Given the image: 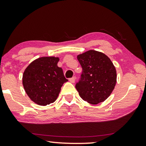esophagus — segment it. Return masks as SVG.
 Here are the masks:
<instances>
[{"mask_svg": "<svg viewBox=\"0 0 146 146\" xmlns=\"http://www.w3.org/2000/svg\"><path fill=\"white\" fill-rule=\"evenodd\" d=\"M75 80H76V78L74 77H72V78H71L69 79V81L71 83H74Z\"/></svg>", "mask_w": 146, "mask_h": 146, "instance_id": "1", "label": "esophagus"}]
</instances>
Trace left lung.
<instances>
[{
	"instance_id": "obj_1",
	"label": "left lung",
	"mask_w": 146,
	"mask_h": 146,
	"mask_svg": "<svg viewBox=\"0 0 146 146\" xmlns=\"http://www.w3.org/2000/svg\"><path fill=\"white\" fill-rule=\"evenodd\" d=\"M82 73L76 88L82 98L92 104L105 101L116 84L115 68L111 60L100 52L90 50L77 56Z\"/></svg>"
}]
</instances>
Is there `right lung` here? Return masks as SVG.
I'll use <instances>...</instances> for the list:
<instances>
[{
	"label": "right lung",
	"instance_id": "obj_1",
	"mask_svg": "<svg viewBox=\"0 0 146 146\" xmlns=\"http://www.w3.org/2000/svg\"><path fill=\"white\" fill-rule=\"evenodd\" d=\"M59 58H39L30 64L23 76L25 90L32 101L40 106L53 103L61 87L68 80L62 68L58 66Z\"/></svg>",
	"mask_w": 146,
	"mask_h": 146
}]
</instances>
